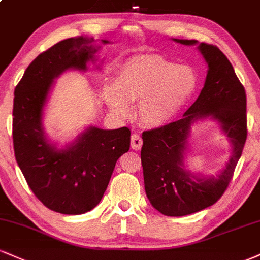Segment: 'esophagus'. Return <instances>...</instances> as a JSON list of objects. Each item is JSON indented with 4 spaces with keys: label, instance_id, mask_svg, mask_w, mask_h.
<instances>
[{
    "label": "esophagus",
    "instance_id": "34e87169",
    "mask_svg": "<svg viewBox=\"0 0 260 260\" xmlns=\"http://www.w3.org/2000/svg\"><path fill=\"white\" fill-rule=\"evenodd\" d=\"M142 145H143L142 137H140L139 134H133L132 138H131V146H132V149L139 150L142 149Z\"/></svg>",
    "mask_w": 260,
    "mask_h": 260
}]
</instances>
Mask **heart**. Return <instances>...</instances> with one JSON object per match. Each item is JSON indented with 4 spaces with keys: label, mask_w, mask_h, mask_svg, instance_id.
Masks as SVG:
<instances>
[{
    "label": "heart",
    "mask_w": 260,
    "mask_h": 260,
    "mask_svg": "<svg viewBox=\"0 0 260 260\" xmlns=\"http://www.w3.org/2000/svg\"><path fill=\"white\" fill-rule=\"evenodd\" d=\"M198 87L191 68L176 65L160 55H136L118 68L116 81L104 87L112 112L128 115L131 102L139 100L138 116L148 127L170 123Z\"/></svg>",
    "instance_id": "heart-1"
}]
</instances>
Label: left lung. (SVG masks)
Instances as JSON below:
<instances>
[{
  "instance_id": "left-lung-1",
  "label": "left lung",
  "mask_w": 260,
  "mask_h": 260,
  "mask_svg": "<svg viewBox=\"0 0 260 260\" xmlns=\"http://www.w3.org/2000/svg\"><path fill=\"white\" fill-rule=\"evenodd\" d=\"M185 46L196 40H178ZM199 51L208 65L205 86L180 120L143 132L140 152L145 192L152 207L168 217H181L214 205L234 176L247 139L246 92L235 70L218 47L202 42ZM211 117L220 122L233 152L230 162L215 177H203L185 170L183 155L191 126Z\"/></svg>"
}]
</instances>
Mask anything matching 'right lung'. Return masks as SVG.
I'll list each match as a JSON object with an SVG mask.
<instances>
[{"label": "right lung", "instance_id": "1", "mask_svg": "<svg viewBox=\"0 0 260 260\" xmlns=\"http://www.w3.org/2000/svg\"><path fill=\"white\" fill-rule=\"evenodd\" d=\"M98 49L93 37L62 40L31 62L14 89L15 160L36 198L61 214H83L94 208L117 160L131 145L127 127L90 126L64 149L49 143L43 131V109L54 80L69 69L86 71Z\"/></svg>", "mask_w": 260, "mask_h": 260}]
</instances>
